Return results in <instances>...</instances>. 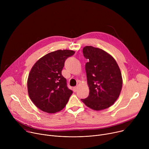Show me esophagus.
I'll use <instances>...</instances> for the list:
<instances>
[{"mask_svg":"<svg viewBox=\"0 0 149 149\" xmlns=\"http://www.w3.org/2000/svg\"><path fill=\"white\" fill-rule=\"evenodd\" d=\"M77 89H78V86H76V87H74V88H73V90L74 92H76L77 91Z\"/></svg>","mask_w":149,"mask_h":149,"instance_id":"1","label":"esophagus"}]
</instances>
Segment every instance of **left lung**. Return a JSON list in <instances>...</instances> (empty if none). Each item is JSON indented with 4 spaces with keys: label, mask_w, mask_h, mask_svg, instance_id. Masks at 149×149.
I'll use <instances>...</instances> for the list:
<instances>
[{
    "label": "left lung",
    "mask_w": 149,
    "mask_h": 149,
    "mask_svg": "<svg viewBox=\"0 0 149 149\" xmlns=\"http://www.w3.org/2000/svg\"><path fill=\"white\" fill-rule=\"evenodd\" d=\"M89 95L81 101L96 111L108 109L118 98L123 86L120 69L114 58L105 51L92 46L83 48Z\"/></svg>",
    "instance_id": "obj_1"
}]
</instances>
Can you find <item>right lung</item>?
Wrapping results in <instances>:
<instances>
[{
	"instance_id": "obj_1",
	"label": "right lung",
	"mask_w": 149,
	"mask_h": 149,
	"mask_svg": "<svg viewBox=\"0 0 149 149\" xmlns=\"http://www.w3.org/2000/svg\"><path fill=\"white\" fill-rule=\"evenodd\" d=\"M75 54L72 50H57L38 60L29 74V96L40 110L55 113L65 107L72 91L62 75L65 60Z\"/></svg>"
}]
</instances>
